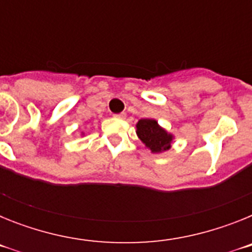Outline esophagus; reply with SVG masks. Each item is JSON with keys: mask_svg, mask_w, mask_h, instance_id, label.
Listing matches in <instances>:
<instances>
[{"mask_svg": "<svg viewBox=\"0 0 252 252\" xmlns=\"http://www.w3.org/2000/svg\"><path fill=\"white\" fill-rule=\"evenodd\" d=\"M115 117L116 119H125V117H126V113L121 112V113H119V115H115Z\"/></svg>", "mask_w": 252, "mask_h": 252, "instance_id": "34e87169", "label": "esophagus"}]
</instances>
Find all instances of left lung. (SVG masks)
I'll use <instances>...</instances> for the list:
<instances>
[{"mask_svg": "<svg viewBox=\"0 0 252 252\" xmlns=\"http://www.w3.org/2000/svg\"><path fill=\"white\" fill-rule=\"evenodd\" d=\"M136 133L142 144L154 154L169 150L174 139L173 133H169L154 119L139 120L136 124Z\"/></svg>", "mask_w": 252, "mask_h": 252, "instance_id": "1", "label": "left lung"}]
</instances>
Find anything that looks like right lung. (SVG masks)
<instances>
[{
  "label": "right lung",
  "instance_id": "obj_1",
  "mask_svg": "<svg viewBox=\"0 0 252 252\" xmlns=\"http://www.w3.org/2000/svg\"><path fill=\"white\" fill-rule=\"evenodd\" d=\"M82 135H84V132H82Z\"/></svg>",
  "mask_w": 252,
  "mask_h": 252
}]
</instances>
